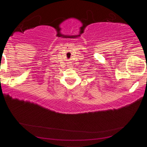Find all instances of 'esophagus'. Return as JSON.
Masks as SVG:
<instances>
[{"instance_id":"esophagus-1","label":"esophagus","mask_w":147,"mask_h":147,"mask_svg":"<svg viewBox=\"0 0 147 147\" xmlns=\"http://www.w3.org/2000/svg\"><path fill=\"white\" fill-rule=\"evenodd\" d=\"M71 67H72V64H71V63H70V62H69V63H67V67H68V68H71Z\"/></svg>"}]
</instances>
